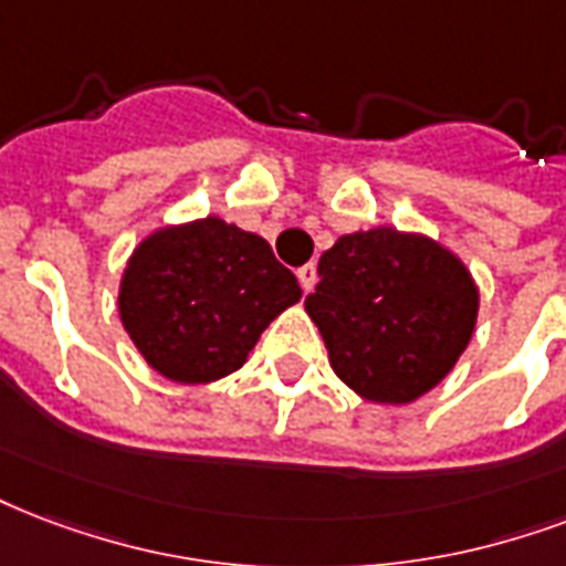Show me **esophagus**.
Wrapping results in <instances>:
<instances>
[{
  "label": "esophagus",
  "mask_w": 566,
  "mask_h": 566,
  "mask_svg": "<svg viewBox=\"0 0 566 566\" xmlns=\"http://www.w3.org/2000/svg\"><path fill=\"white\" fill-rule=\"evenodd\" d=\"M296 279H300L302 291L308 293L314 287V282H317V266H314V264L300 266V270H296Z\"/></svg>",
  "instance_id": "obj_1"
}]
</instances>
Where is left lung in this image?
I'll use <instances>...</instances> for the list:
<instances>
[{"label": "left lung", "mask_w": 566, "mask_h": 566, "mask_svg": "<svg viewBox=\"0 0 566 566\" xmlns=\"http://www.w3.org/2000/svg\"><path fill=\"white\" fill-rule=\"evenodd\" d=\"M305 296L329 361L353 391L409 403L454 368L472 338L478 287L454 254L421 234L374 228L338 237Z\"/></svg>", "instance_id": "obj_1"}]
</instances>
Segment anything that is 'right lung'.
<instances>
[{
	"mask_svg": "<svg viewBox=\"0 0 566 566\" xmlns=\"http://www.w3.org/2000/svg\"><path fill=\"white\" fill-rule=\"evenodd\" d=\"M300 296L264 237L207 216L157 231L133 252L118 308L150 368L175 382H213L240 368Z\"/></svg>",
	"mask_w": 566,
	"mask_h": 566,
	"instance_id": "1",
	"label": "right lung"
}]
</instances>
